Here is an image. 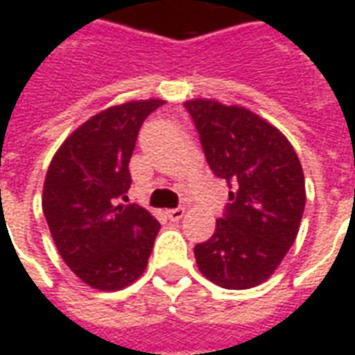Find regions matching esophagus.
<instances>
[{
    "mask_svg": "<svg viewBox=\"0 0 355 355\" xmlns=\"http://www.w3.org/2000/svg\"><path fill=\"white\" fill-rule=\"evenodd\" d=\"M184 207H177V209H169L165 215L169 216V220H173V223H177V220H180L182 216H184Z\"/></svg>",
    "mask_w": 355,
    "mask_h": 355,
    "instance_id": "obj_1",
    "label": "esophagus"
}]
</instances>
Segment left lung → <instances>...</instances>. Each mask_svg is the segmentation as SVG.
<instances>
[{"mask_svg": "<svg viewBox=\"0 0 355 355\" xmlns=\"http://www.w3.org/2000/svg\"><path fill=\"white\" fill-rule=\"evenodd\" d=\"M215 177L228 182V203L215 234L193 247L207 279L224 289L266 282L297 239L304 213V173L274 125L239 106L184 102Z\"/></svg>", "mask_w": 355, "mask_h": 355, "instance_id": "1", "label": "left lung"}]
</instances>
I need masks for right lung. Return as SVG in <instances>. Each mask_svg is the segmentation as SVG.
Returning <instances> with one entry per match:
<instances>
[{
    "instance_id": "1",
    "label": "right lung",
    "mask_w": 355,
    "mask_h": 355,
    "mask_svg": "<svg viewBox=\"0 0 355 355\" xmlns=\"http://www.w3.org/2000/svg\"><path fill=\"white\" fill-rule=\"evenodd\" d=\"M162 104L132 101L96 114L62 142L47 171L42 205L53 241L94 289H123L146 270L159 223L123 201L140 127Z\"/></svg>"
}]
</instances>
